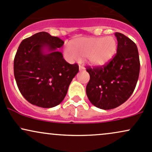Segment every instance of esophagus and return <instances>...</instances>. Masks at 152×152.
<instances>
[{
	"mask_svg": "<svg viewBox=\"0 0 152 152\" xmlns=\"http://www.w3.org/2000/svg\"><path fill=\"white\" fill-rule=\"evenodd\" d=\"M78 68H79V71H83V70H84V69H85V68L81 65L78 66Z\"/></svg>",
	"mask_w": 152,
	"mask_h": 152,
	"instance_id": "esophagus-1",
	"label": "esophagus"
}]
</instances>
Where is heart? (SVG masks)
<instances>
[{
  "label": "heart",
  "instance_id": "b5f03b06",
  "mask_svg": "<svg viewBox=\"0 0 152 152\" xmlns=\"http://www.w3.org/2000/svg\"><path fill=\"white\" fill-rule=\"evenodd\" d=\"M117 50V42L112 36L76 38L69 43L65 49L71 59L86 58L94 66H103L112 59Z\"/></svg>",
  "mask_w": 152,
  "mask_h": 152
}]
</instances>
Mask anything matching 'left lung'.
Returning a JSON list of instances; mask_svg holds the SVG:
<instances>
[{
	"label": "left lung",
	"instance_id": "8db88e82",
	"mask_svg": "<svg viewBox=\"0 0 152 152\" xmlns=\"http://www.w3.org/2000/svg\"><path fill=\"white\" fill-rule=\"evenodd\" d=\"M115 36L117 50L112 60L104 66L86 68L90 75L86 88L87 96L94 106L104 110L118 107L129 98L140 71L135 43L121 33H116Z\"/></svg>",
	"mask_w": 152,
	"mask_h": 152
}]
</instances>
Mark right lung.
<instances>
[{"instance_id":"1","label":"right lung","mask_w":152,"mask_h":152,"mask_svg":"<svg viewBox=\"0 0 152 152\" xmlns=\"http://www.w3.org/2000/svg\"><path fill=\"white\" fill-rule=\"evenodd\" d=\"M64 42L46 32L23 40L14 58V76L23 96L31 104L52 108L62 102L78 72L57 50Z\"/></svg>"}]
</instances>
